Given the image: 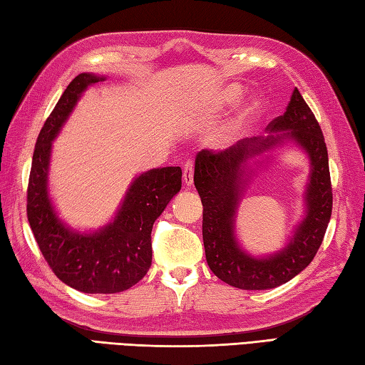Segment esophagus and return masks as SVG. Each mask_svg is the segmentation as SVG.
Here are the masks:
<instances>
[{"instance_id":"1","label":"esophagus","mask_w":365,"mask_h":365,"mask_svg":"<svg viewBox=\"0 0 365 365\" xmlns=\"http://www.w3.org/2000/svg\"><path fill=\"white\" fill-rule=\"evenodd\" d=\"M182 181L184 184L190 187L193 184V163L192 162H185L184 165V172H182Z\"/></svg>"}]
</instances>
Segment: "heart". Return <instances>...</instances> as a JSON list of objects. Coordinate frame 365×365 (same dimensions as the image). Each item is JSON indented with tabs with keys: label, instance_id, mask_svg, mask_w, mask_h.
I'll use <instances>...</instances> for the list:
<instances>
[{
	"label": "heart",
	"instance_id": "1",
	"mask_svg": "<svg viewBox=\"0 0 365 365\" xmlns=\"http://www.w3.org/2000/svg\"><path fill=\"white\" fill-rule=\"evenodd\" d=\"M244 94V88L237 83H230L227 86H224L220 91L214 96L210 103V111L214 115H219L222 111H225L227 108L233 107L235 103L240 102V99L242 98ZM262 110V102H259L258 98H252L247 103H245L244 110L241 111V116L237 123L233 125L232 129H228L224 135H222V145H230L232 141H235V138L240 135L242 132L244 125L247 124V121L250 118H254L258 115V111Z\"/></svg>",
	"mask_w": 365,
	"mask_h": 365
}]
</instances>
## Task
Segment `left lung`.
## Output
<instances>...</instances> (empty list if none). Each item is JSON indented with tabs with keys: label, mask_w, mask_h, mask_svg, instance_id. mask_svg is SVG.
<instances>
[{
	"label": "left lung",
	"mask_w": 365,
	"mask_h": 365,
	"mask_svg": "<svg viewBox=\"0 0 365 365\" xmlns=\"http://www.w3.org/2000/svg\"><path fill=\"white\" fill-rule=\"evenodd\" d=\"M267 137L240 140L222 153L200 151L193 182L203 203V244L210 269L241 289H267L287 284L306 269L323 242L332 212L328 150L323 132L297 88L287 111L267 124ZM296 144L308 155L311 172L304 191V215L280 251L257 257L242 249L235 215L253 175L269 153ZM254 161L255 165L250 163Z\"/></svg>",
	"instance_id": "8db88e82"
}]
</instances>
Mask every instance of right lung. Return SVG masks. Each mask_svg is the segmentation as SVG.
<instances>
[{"label":"right lung","instance_id":"right-lung-1","mask_svg":"<svg viewBox=\"0 0 365 365\" xmlns=\"http://www.w3.org/2000/svg\"><path fill=\"white\" fill-rule=\"evenodd\" d=\"M106 80L83 72L66 88L37 137L28 182V222L43 258L66 285L91 294L120 293L145 277L153 225L181 190L182 176L180 167H163L133 178L115 217L98 230L80 232L59 219L48 189L53 141L86 89Z\"/></svg>","mask_w":365,"mask_h":365}]
</instances>
